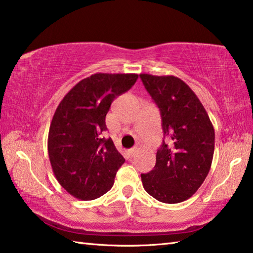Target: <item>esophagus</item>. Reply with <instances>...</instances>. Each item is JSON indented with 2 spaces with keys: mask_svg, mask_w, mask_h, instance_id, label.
I'll return each instance as SVG.
<instances>
[{
  "mask_svg": "<svg viewBox=\"0 0 253 253\" xmlns=\"http://www.w3.org/2000/svg\"><path fill=\"white\" fill-rule=\"evenodd\" d=\"M137 147H134V148H130L129 150H128V153H129V156L130 157H134V156L137 154Z\"/></svg>",
  "mask_w": 253,
  "mask_h": 253,
  "instance_id": "1",
  "label": "esophagus"
}]
</instances>
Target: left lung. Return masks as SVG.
Listing matches in <instances>:
<instances>
[{"label": "left lung", "instance_id": "1", "mask_svg": "<svg viewBox=\"0 0 253 253\" xmlns=\"http://www.w3.org/2000/svg\"><path fill=\"white\" fill-rule=\"evenodd\" d=\"M139 76L159 108L164 134L169 137L157 151L153 170L141 174L142 186L160 203H182L199 189L210 170L213 126L185 82L174 76Z\"/></svg>", "mask_w": 253, "mask_h": 253}]
</instances>
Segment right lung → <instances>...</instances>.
Instances as JSON below:
<instances>
[{
  "mask_svg": "<svg viewBox=\"0 0 253 253\" xmlns=\"http://www.w3.org/2000/svg\"><path fill=\"white\" fill-rule=\"evenodd\" d=\"M137 79V74L105 73L86 77L55 111L47 139L49 162L59 185L75 198L93 200L113 187L125 159L103 135L105 118L113 100Z\"/></svg>",
  "mask_w": 253,
  "mask_h": 253,
  "instance_id": "right-lung-1",
  "label": "right lung"
}]
</instances>
